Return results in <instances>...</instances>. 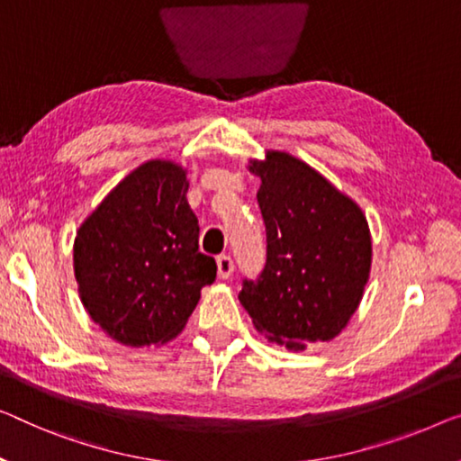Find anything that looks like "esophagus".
<instances>
[{
    "label": "esophagus",
    "instance_id": "obj_1",
    "mask_svg": "<svg viewBox=\"0 0 461 461\" xmlns=\"http://www.w3.org/2000/svg\"><path fill=\"white\" fill-rule=\"evenodd\" d=\"M231 273H233V260L223 254V257L217 258V275H219V279H228Z\"/></svg>",
    "mask_w": 461,
    "mask_h": 461
}]
</instances>
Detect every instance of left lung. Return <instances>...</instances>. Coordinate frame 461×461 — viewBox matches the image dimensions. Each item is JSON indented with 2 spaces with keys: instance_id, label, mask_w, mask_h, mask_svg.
<instances>
[{
  "instance_id": "obj_1",
  "label": "left lung",
  "mask_w": 461,
  "mask_h": 461,
  "mask_svg": "<svg viewBox=\"0 0 461 461\" xmlns=\"http://www.w3.org/2000/svg\"><path fill=\"white\" fill-rule=\"evenodd\" d=\"M249 169L267 228V265L244 281L240 302L271 343L302 352L331 341L358 311L373 263L362 209L285 150H265Z\"/></svg>"
}]
</instances>
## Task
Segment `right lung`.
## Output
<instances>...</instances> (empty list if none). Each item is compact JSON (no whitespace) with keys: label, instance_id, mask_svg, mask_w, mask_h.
<instances>
[{"label":"right lung","instance_id":"add662e5","mask_svg":"<svg viewBox=\"0 0 461 461\" xmlns=\"http://www.w3.org/2000/svg\"><path fill=\"white\" fill-rule=\"evenodd\" d=\"M186 167L150 159L130 171L74 238V275L88 317L130 348L177 338L201 290L215 281V258L198 250V219Z\"/></svg>","mask_w":461,"mask_h":461}]
</instances>
